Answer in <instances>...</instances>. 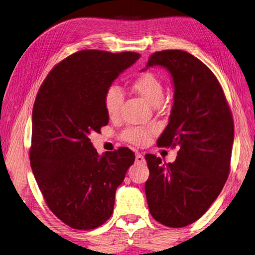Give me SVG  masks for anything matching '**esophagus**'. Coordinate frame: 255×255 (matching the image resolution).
I'll list each match as a JSON object with an SVG mask.
<instances>
[{"instance_id": "esophagus-1", "label": "esophagus", "mask_w": 255, "mask_h": 255, "mask_svg": "<svg viewBox=\"0 0 255 255\" xmlns=\"http://www.w3.org/2000/svg\"><path fill=\"white\" fill-rule=\"evenodd\" d=\"M136 162L137 163H144L145 162L144 155L140 154V153H136Z\"/></svg>"}]
</instances>
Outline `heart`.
I'll return each instance as SVG.
<instances>
[{"label": "heart", "mask_w": 255, "mask_h": 255, "mask_svg": "<svg viewBox=\"0 0 255 255\" xmlns=\"http://www.w3.org/2000/svg\"><path fill=\"white\" fill-rule=\"evenodd\" d=\"M132 88L150 105L156 106L161 103L164 97V88L161 80L150 72L140 74L133 81ZM124 101V93L118 85H110L107 89L103 98L105 109L110 118H116L119 115ZM155 132L154 127H129L123 132V138L128 143L141 146L148 143L150 136Z\"/></svg>", "instance_id": "b5f03b06"}]
</instances>
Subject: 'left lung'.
Wrapping results in <instances>:
<instances>
[{
  "instance_id": "left-lung-1",
  "label": "left lung",
  "mask_w": 255,
  "mask_h": 255,
  "mask_svg": "<svg viewBox=\"0 0 255 255\" xmlns=\"http://www.w3.org/2000/svg\"><path fill=\"white\" fill-rule=\"evenodd\" d=\"M156 65L171 73L174 86L169 125L157 146H178L179 152L173 163L145 155V193L155 221L184 227L208 210L226 182L234 124L221 84L201 60L183 50H162L150 55L146 68Z\"/></svg>"
}]
</instances>
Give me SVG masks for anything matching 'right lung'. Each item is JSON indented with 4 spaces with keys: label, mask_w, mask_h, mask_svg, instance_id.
I'll use <instances>...</instances> for the list:
<instances>
[{
    "label": "right lung",
    "mask_w": 255,
    "mask_h": 255,
    "mask_svg": "<svg viewBox=\"0 0 255 255\" xmlns=\"http://www.w3.org/2000/svg\"><path fill=\"white\" fill-rule=\"evenodd\" d=\"M139 56L77 51L50 71L38 91L30 164L47 206L75 230H94L110 218L116 190L135 161L127 147L100 156L90 133L109 123L107 89Z\"/></svg>",
    "instance_id": "obj_1"
}]
</instances>
